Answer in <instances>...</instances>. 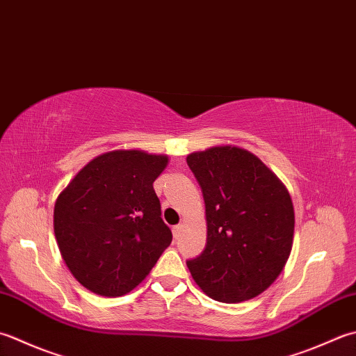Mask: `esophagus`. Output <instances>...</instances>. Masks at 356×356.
Here are the masks:
<instances>
[{
    "instance_id": "1",
    "label": "esophagus",
    "mask_w": 356,
    "mask_h": 356,
    "mask_svg": "<svg viewBox=\"0 0 356 356\" xmlns=\"http://www.w3.org/2000/svg\"><path fill=\"white\" fill-rule=\"evenodd\" d=\"M182 229H184V225L182 224H179V225H176V227H174L172 228V236H174V238H179V236H180V233H182Z\"/></svg>"
}]
</instances>
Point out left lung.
I'll return each mask as SVG.
<instances>
[{
  "label": "left lung",
  "instance_id": "left-lung-1",
  "mask_svg": "<svg viewBox=\"0 0 356 356\" xmlns=\"http://www.w3.org/2000/svg\"><path fill=\"white\" fill-rule=\"evenodd\" d=\"M205 200L207 245L186 262L214 301L236 304L266 291L293 245L295 210L285 185L252 152L220 145L188 154Z\"/></svg>",
  "mask_w": 356,
  "mask_h": 356
}]
</instances>
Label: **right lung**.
Listing matches in <instances>:
<instances>
[{
	"instance_id": "add662e5",
	"label": "right lung",
	"mask_w": 356,
	"mask_h": 356,
	"mask_svg": "<svg viewBox=\"0 0 356 356\" xmlns=\"http://www.w3.org/2000/svg\"><path fill=\"white\" fill-rule=\"evenodd\" d=\"M166 165L165 154L109 151L83 166L58 194L55 239L75 280L92 293L127 295L171 243L152 186Z\"/></svg>"
}]
</instances>
